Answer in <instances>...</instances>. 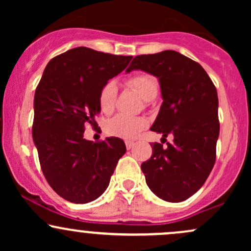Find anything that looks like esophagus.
Returning a JSON list of instances; mask_svg holds the SVG:
<instances>
[{
	"label": "esophagus",
	"instance_id": "esophagus-1",
	"mask_svg": "<svg viewBox=\"0 0 251 251\" xmlns=\"http://www.w3.org/2000/svg\"><path fill=\"white\" fill-rule=\"evenodd\" d=\"M125 144H126V149L127 150H131L134 146V142H131V140H126Z\"/></svg>",
	"mask_w": 251,
	"mask_h": 251
}]
</instances>
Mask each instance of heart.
Instances as JSON below:
<instances>
[{
    "mask_svg": "<svg viewBox=\"0 0 251 251\" xmlns=\"http://www.w3.org/2000/svg\"><path fill=\"white\" fill-rule=\"evenodd\" d=\"M127 85L134 88L148 101L153 100L159 91L157 80L150 74L145 73L131 76L127 80ZM117 94V85L113 80H109L100 89L98 101L103 113H111L116 107ZM148 119L144 117H128L125 114H118L106 124V132L114 137L124 138V139H134L148 127Z\"/></svg>",
    "mask_w": 251,
    "mask_h": 251,
    "instance_id": "obj_1",
    "label": "heart"
}]
</instances>
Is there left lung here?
I'll use <instances>...</instances> for the list:
<instances>
[{
  "mask_svg": "<svg viewBox=\"0 0 251 251\" xmlns=\"http://www.w3.org/2000/svg\"><path fill=\"white\" fill-rule=\"evenodd\" d=\"M140 70L159 79L163 103L151 129L174 135V143H152L142 164L146 184L155 196L183 201L205 183L215 165L220 134L218 97L214 82L198 62L175 50L138 55L126 72Z\"/></svg>",
  "mask_w": 251,
  "mask_h": 251,
  "instance_id": "obj_1",
  "label": "left lung"
}]
</instances>
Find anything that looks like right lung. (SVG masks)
I'll use <instances>...</instances> for the list:
<instances>
[{"label":"right lung","mask_w":251,"mask_h":251,"mask_svg":"<svg viewBox=\"0 0 251 251\" xmlns=\"http://www.w3.org/2000/svg\"><path fill=\"white\" fill-rule=\"evenodd\" d=\"M131 59L76 47L46 66L34 97L31 132L45 178L66 201L85 204L101 196L126 152L120 138L91 142L83 132L87 124L98 126L100 89Z\"/></svg>","instance_id":"add662e5"}]
</instances>
